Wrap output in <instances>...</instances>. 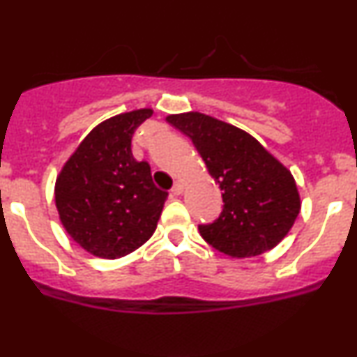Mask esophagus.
<instances>
[{"instance_id":"obj_1","label":"esophagus","mask_w":357,"mask_h":357,"mask_svg":"<svg viewBox=\"0 0 357 357\" xmlns=\"http://www.w3.org/2000/svg\"><path fill=\"white\" fill-rule=\"evenodd\" d=\"M184 191V186L181 183H176L174 186H173V190H171V195H174V196H179L181 195V192Z\"/></svg>"}]
</instances>
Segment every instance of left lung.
Returning a JSON list of instances; mask_svg holds the SVG:
<instances>
[{"label":"left lung","mask_w":357,"mask_h":357,"mask_svg":"<svg viewBox=\"0 0 357 357\" xmlns=\"http://www.w3.org/2000/svg\"><path fill=\"white\" fill-rule=\"evenodd\" d=\"M166 121L191 139L223 191L220 218L198 227L203 240L231 258L277 247L301 211L292 173L255 137L228 122L202 112L171 114Z\"/></svg>","instance_id":"8db88e82"}]
</instances>
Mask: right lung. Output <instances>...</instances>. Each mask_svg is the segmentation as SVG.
<instances>
[{
	"instance_id": "right-lung-1",
	"label": "right lung",
	"mask_w": 357,
	"mask_h": 357,
	"mask_svg": "<svg viewBox=\"0 0 357 357\" xmlns=\"http://www.w3.org/2000/svg\"><path fill=\"white\" fill-rule=\"evenodd\" d=\"M151 116L153 109H137L100 122L56 176L61 225L90 255L126 257L155 231L167 192L153 183L151 166L130 151L134 130Z\"/></svg>"
}]
</instances>
